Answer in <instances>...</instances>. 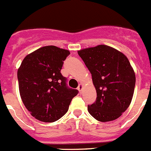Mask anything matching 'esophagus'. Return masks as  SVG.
<instances>
[{
    "label": "esophagus",
    "instance_id": "esophagus-1",
    "mask_svg": "<svg viewBox=\"0 0 151 151\" xmlns=\"http://www.w3.org/2000/svg\"><path fill=\"white\" fill-rule=\"evenodd\" d=\"M77 89H78V91H80V93H81L82 90H83V85H82V84L79 85V86H78V88H77Z\"/></svg>",
    "mask_w": 151,
    "mask_h": 151
}]
</instances>
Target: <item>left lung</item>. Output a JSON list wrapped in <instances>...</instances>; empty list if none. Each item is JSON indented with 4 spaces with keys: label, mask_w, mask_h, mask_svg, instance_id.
Returning a JSON list of instances; mask_svg holds the SVG:
<instances>
[{
    "label": "left lung",
    "mask_w": 151,
    "mask_h": 151,
    "mask_svg": "<svg viewBox=\"0 0 151 151\" xmlns=\"http://www.w3.org/2000/svg\"><path fill=\"white\" fill-rule=\"evenodd\" d=\"M92 75L96 100L88 105L89 113L101 122L114 121L127 109L134 91L135 74L129 60L106 45L78 51Z\"/></svg>",
    "instance_id": "left-lung-1"
}]
</instances>
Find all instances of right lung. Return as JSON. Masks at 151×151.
<instances>
[{
	"mask_svg": "<svg viewBox=\"0 0 151 151\" xmlns=\"http://www.w3.org/2000/svg\"><path fill=\"white\" fill-rule=\"evenodd\" d=\"M68 50L41 47L28 55L17 71L21 99L36 119L51 123L63 117L79 91L68 88L60 73Z\"/></svg>",
	"mask_w": 151,
	"mask_h": 151,
	"instance_id": "1",
	"label": "right lung"
}]
</instances>
